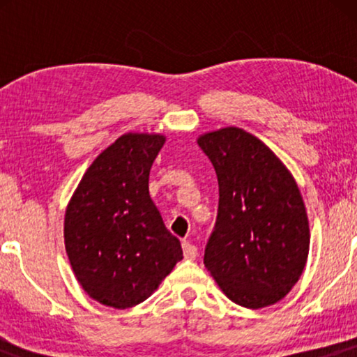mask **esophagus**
<instances>
[{"mask_svg":"<svg viewBox=\"0 0 357 357\" xmlns=\"http://www.w3.org/2000/svg\"><path fill=\"white\" fill-rule=\"evenodd\" d=\"M182 248H183V255H185V258H187V260H195V258H197L198 248H197V245H193L192 242L183 241Z\"/></svg>","mask_w":357,"mask_h":357,"instance_id":"obj_1","label":"esophagus"}]
</instances>
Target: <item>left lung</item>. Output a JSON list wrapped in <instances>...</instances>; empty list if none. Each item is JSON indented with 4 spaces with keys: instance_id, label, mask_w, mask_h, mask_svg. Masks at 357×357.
Wrapping results in <instances>:
<instances>
[{
    "instance_id": "1",
    "label": "left lung",
    "mask_w": 357,
    "mask_h": 357,
    "mask_svg": "<svg viewBox=\"0 0 357 357\" xmlns=\"http://www.w3.org/2000/svg\"><path fill=\"white\" fill-rule=\"evenodd\" d=\"M198 144L219 185L204 266L236 304H275L299 280L309 255V221L299 188L273 151L241 128L206 133Z\"/></svg>"
}]
</instances>
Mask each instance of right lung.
<instances>
[{
    "mask_svg": "<svg viewBox=\"0 0 357 357\" xmlns=\"http://www.w3.org/2000/svg\"><path fill=\"white\" fill-rule=\"evenodd\" d=\"M164 136L128 133L82 177L65 216L73 271L92 299L128 309L153 294L183 258L149 197V172Z\"/></svg>",
    "mask_w": 357,
    "mask_h": 357,
    "instance_id": "add662e5",
    "label": "right lung"
}]
</instances>
